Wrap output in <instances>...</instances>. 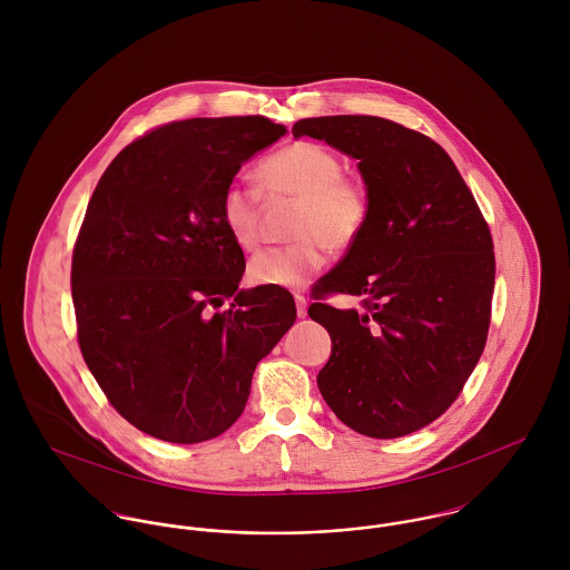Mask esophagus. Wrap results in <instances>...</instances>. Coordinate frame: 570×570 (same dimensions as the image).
Here are the masks:
<instances>
[{"label":"esophagus","instance_id":"1","mask_svg":"<svg viewBox=\"0 0 570 570\" xmlns=\"http://www.w3.org/2000/svg\"><path fill=\"white\" fill-rule=\"evenodd\" d=\"M294 301H296V314H298V318H305V316H307V298H305L303 294H296Z\"/></svg>","mask_w":570,"mask_h":570}]
</instances>
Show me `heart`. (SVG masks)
I'll list each match as a JSON object with an SVG mask.
<instances>
[{"label": "heart", "instance_id": "heart-1", "mask_svg": "<svg viewBox=\"0 0 570 570\" xmlns=\"http://www.w3.org/2000/svg\"><path fill=\"white\" fill-rule=\"evenodd\" d=\"M342 160L318 142H292L258 163L269 197H294L301 206L292 235L296 242L258 252L247 276L256 285L296 289L325 267L328 247L344 252L357 244L368 217V188L342 173ZM219 217L235 244L254 249L263 242V202L252 186L233 181L219 197Z\"/></svg>", "mask_w": 570, "mask_h": 570}]
</instances>
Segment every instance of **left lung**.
<instances>
[{
	"label": "left lung",
	"mask_w": 570,
	"mask_h": 570,
	"mask_svg": "<svg viewBox=\"0 0 570 570\" xmlns=\"http://www.w3.org/2000/svg\"><path fill=\"white\" fill-rule=\"evenodd\" d=\"M292 134L355 158L371 195L362 237L312 289L307 314L333 342L318 389L355 432L406 436L456 402L483 355L495 278L488 222L450 156L400 122L323 116ZM335 293L363 309L328 306Z\"/></svg>",
	"instance_id": "obj_1"
}]
</instances>
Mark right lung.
Masks as SVG:
<instances>
[{
  "instance_id": "1",
  "label": "right lung",
  "mask_w": 570,
  "mask_h": 570,
  "mask_svg": "<svg viewBox=\"0 0 570 570\" xmlns=\"http://www.w3.org/2000/svg\"><path fill=\"white\" fill-rule=\"evenodd\" d=\"M285 131L265 116L156 127L87 204L70 276L82 360L116 412L156 439L226 432L256 364L296 321L287 289H239L244 249L219 217L242 164Z\"/></svg>"
}]
</instances>
